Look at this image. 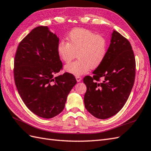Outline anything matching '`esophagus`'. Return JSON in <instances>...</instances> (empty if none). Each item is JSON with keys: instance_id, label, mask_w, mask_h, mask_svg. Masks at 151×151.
Masks as SVG:
<instances>
[{"instance_id": "esophagus-1", "label": "esophagus", "mask_w": 151, "mask_h": 151, "mask_svg": "<svg viewBox=\"0 0 151 151\" xmlns=\"http://www.w3.org/2000/svg\"><path fill=\"white\" fill-rule=\"evenodd\" d=\"M76 80L78 82H80L81 80H82V78L80 76H76Z\"/></svg>"}]
</instances>
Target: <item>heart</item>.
Here are the masks:
<instances>
[{
  "label": "heart",
  "mask_w": 151,
  "mask_h": 151,
  "mask_svg": "<svg viewBox=\"0 0 151 151\" xmlns=\"http://www.w3.org/2000/svg\"><path fill=\"white\" fill-rule=\"evenodd\" d=\"M68 41H61L57 45L60 59L69 63L77 53L78 60L65 65V72L75 76L82 75L90 69L98 68L105 59L108 44L102 36L87 29H75L69 34Z\"/></svg>",
  "instance_id": "b5f03b06"
}]
</instances>
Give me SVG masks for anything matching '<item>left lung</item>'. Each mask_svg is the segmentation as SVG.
I'll list each match as a JSON object with an SVG mask.
<instances>
[{
  "instance_id": "1",
  "label": "left lung",
  "mask_w": 151,
  "mask_h": 151,
  "mask_svg": "<svg viewBox=\"0 0 151 151\" xmlns=\"http://www.w3.org/2000/svg\"><path fill=\"white\" fill-rule=\"evenodd\" d=\"M135 59L129 41L114 30L105 60L93 71L94 76L83 78L87 91L85 107L100 119L112 117L128 99L135 78ZM101 78L103 81L99 82Z\"/></svg>"
}]
</instances>
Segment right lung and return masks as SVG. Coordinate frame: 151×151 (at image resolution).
<instances>
[{
	"mask_svg": "<svg viewBox=\"0 0 151 151\" xmlns=\"http://www.w3.org/2000/svg\"><path fill=\"white\" fill-rule=\"evenodd\" d=\"M59 38L47 26L32 29L19 44L14 57V82L28 109L50 119L63 111L76 80L70 73L55 77L63 68L57 54Z\"/></svg>",
	"mask_w": 151,
	"mask_h": 151,
	"instance_id": "1",
	"label": "right lung"
}]
</instances>
